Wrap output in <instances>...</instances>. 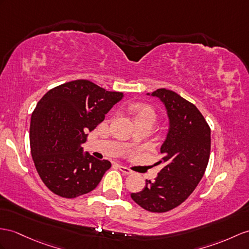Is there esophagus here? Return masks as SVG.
<instances>
[{
    "instance_id": "esophagus-1",
    "label": "esophagus",
    "mask_w": 249,
    "mask_h": 249,
    "mask_svg": "<svg viewBox=\"0 0 249 249\" xmlns=\"http://www.w3.org/2000/svg\"><path fill=\"white\" fill-rule=\"evenodd\" d=\"M118 167H119V170H120L121 172H124V174H132V173H133V171L131 170V169L126 168V167L123 166V165H119Z\"/></svg>"
}]
</instances>
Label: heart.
I'll use <instances>...</instances> for the list:
<instances>
[{
    "mask_svg": "<svg viewBox=\"0 0 249 249\" xmlns=\"http://www.w3.org/2000/svg\"><path fill=\"white\" fill-rule=\"evenodd\" d=\"M131 112L133 113L136 119L139 118H150L152 120H155L156 118V114L155 111L152 107L145 105H134L131 107Z\"/></svg>",
    "mask_w": 249,
    "mask_h": 249,
    "instance_id": "obj_1",
    "label": "heart"
}]
</instances>
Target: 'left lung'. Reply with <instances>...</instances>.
I'll list each match as a JSON object with an SVG mask.
<instances>
[{
    "mask_svg": "<svg viewBox=\"0 0 249 249\" xmlns=\"http://www.w3.org/2000/svg\"><path fill=\"white\" fill-rule=\"evenodd\" d=\"M163 102L170 128L160 148L165 166L154 181L145 180L141 192L131 197L150 212H167L189 197L201 181L210 156V126L197 107L173 90L152 93Z\"/></svg>",
    "mask_w": 249,
    "mask_h": 249,
    "instance_id": "left-lung-1",
    "label": "left lung"
}]
</instances>
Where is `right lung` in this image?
<instances>
[{
	"instance_id": "obj_1",
	"label": "right lung",
	"mask_w": 249,
	"mask_h": 249,
	"mask_svg": "<svg viewBox=\"0 0 249 249\" xmlns=\"http://www.w3.org/2000/svg\"><path fill=\"white\" fill-rule=\"evenodd\" d=\"M123 98L89 80L58 86L42 97L32 114L30 152L44 185L54 195L74 198L94 190L108 160L83 154L89 131L105 120L106 114Z\"/></svg>"
}]
</instances>
